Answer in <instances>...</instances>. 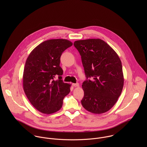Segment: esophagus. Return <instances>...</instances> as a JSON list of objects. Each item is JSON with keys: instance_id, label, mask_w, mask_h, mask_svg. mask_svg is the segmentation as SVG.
<instances>
[{"instance_id": "34e87169", "label": "esophagus", "mask_w": 147, "mask_h": 147, "mask_svg": "<svg viewBox=\"0 0 147 147\" xmlns=\"http://www.w3.org/2000/svg\"><path fill=\"white\" fill-rule=\"evenodd\" d=\"M72 86H75V87H77V86H79V83H73Z\"/></svg>"}]
</instances>
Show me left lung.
Segmentation results:
<instances>
[{
  "instance_id": "left-lung-1",
  "label": "left lung",
  "mask_w": 147,
  "mask_h": 147,
  "mask_svg": "<svg viewBox=\"0 0 147 147\" xmlns=\"http://www.w3.org/2000/svg\"><path fill=\"white\" fill-rule=\"evenodd\" d=\"M86 80L82 85L84 109L93 114L109 111L117 102L124 84L121 61L117 53L101 39L76 41Z\"/></svg>"
}]
</instances>
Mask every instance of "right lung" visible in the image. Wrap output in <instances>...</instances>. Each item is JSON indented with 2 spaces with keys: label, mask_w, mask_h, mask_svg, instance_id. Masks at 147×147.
<instances>
[{
  "label": "right lung",
  "mask_w": 147,
  "mask_h": 147,
  "mask_svg": "<svg viewBox=\"0 0 147 147\" xmlns=\"http://www.w3.org/2000/svg\"><path fill=\"white\" fill-rule=\"evenodd\" d=\"M72 43L65 39L45 41L29 55L23 73V88L29 101L37 110L50 114L59 110L70 92L71 84L62 80L59 66L63 51ZM59 76L55 81V78Z\"/></svg>",
  "instance_id": "obj_1"
}]
</instances>
